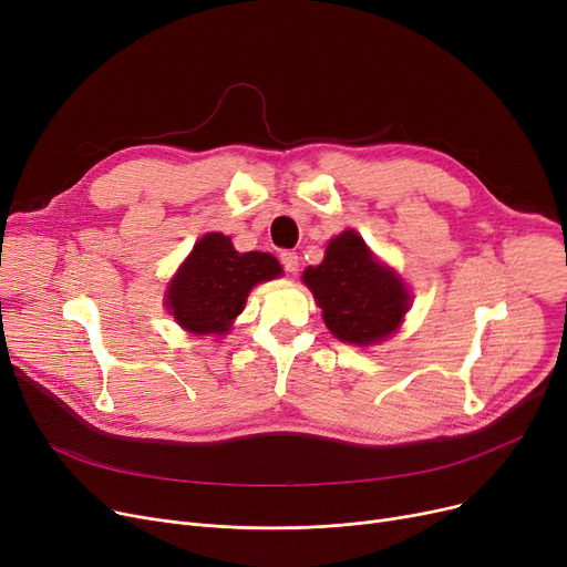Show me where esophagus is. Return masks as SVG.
Returning <instances> with one entry per match:
<instances>
[{
	"mask_svg": "<svg viewBox=\"0 0 567 567\" xmlns=\"http://www.w3.org/2000/svg\"><path fill=\"white\" fill-rule=\"evenodd\" d=\"M280 264L287 274H296L299 271V255L291 250H285V252H280Z\"/></svg>",
	"mask_w": 567,
	"mask_h": 567,
	"instance_id": "obj_1",
	"label": "esophagus"
}]
</instances>
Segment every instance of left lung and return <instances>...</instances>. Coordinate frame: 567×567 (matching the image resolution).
Returning a JSON list of instances; mask_svg holds the SVG:
<instances>
[{
	"instance_id": "8db88e82",
	"label": "left lung",
	"mask_w": 567,
	"mask_h": 567,
	"mask_svg": "<svg viewBox=\"0 0 567 567\" xmlns=\"http://www.w3.org/2000/svg\"><path fill=\"white\" fill-rule=\"evenodd\" d=\"M303 282L329 331L349 344L368 347L393 336L411 306L402 278L377 261L353 229L331 238L323 261L303 271Z\"/></svg>"
}]
</instances>
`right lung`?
Returning <instances> with one entry per match:
<instances>
[{"label": "right lung", "mask_w": 567, "mask_h": 567, "mask_svg": "<svg viewBox=\"0 0 567 567\" xmlns=\"http://www.w3.org/2000/svg\"><path fill=\"white\" fill-rule=\"evenodd\" d=\"M282 276L280 261L268 252H236L229 236H202L169 280L165 303L182 329L195 336H225L244 312L255 285Z\"/></svg>", "instance_id": "obj_1"}]
</instances>
